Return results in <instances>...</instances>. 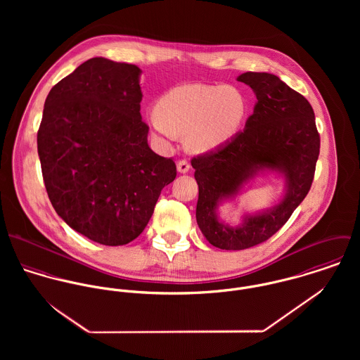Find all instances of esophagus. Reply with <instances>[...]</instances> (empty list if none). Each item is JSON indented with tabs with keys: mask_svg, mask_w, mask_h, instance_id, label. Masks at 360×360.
<instances>
[{
	"mask_svg": "<svg viewBox=\"0 0 360 360\" xmlns=\"http://www.w3.org/2000/svg\"><path fill=\"white\" fill-rule=\"evenodd\" d=\"M190 170V163H188V160H186V159H181V160H179L177 162V172L179 173H187Z\"/></svg>",
	"mask_w": 360,
	"mask_h": 360,
	"instance_id": "34e87169",
	"label": "esophagus"
}]
</instances>
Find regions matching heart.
<instances>
[{
    "label": "heart",
    "instance_id": "obj_1",
    "mask_svg": "<svg viewBox=\"0 0 360 360\" xmlns=\"http://www.w3.org/2000/svg\"><path fill=\"white\" fill-rule=\"evenodd\" d=\"M247 100L233 86L181 84L166 91L146 120L153 134L169 141L184 136L193 153H207L224 146L240 130Z\"/></svg>",
    "mask_w": 360,
    "mask_h": 360
}]
</instances>
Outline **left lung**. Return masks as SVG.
Masks as SVG:
<instances>
[{
    "label": "left lung",
    "mask_w": 360,
    "mask_h": 360,
    "mask_svg": "<svg viewBox=\"0 0 360 360\" xmlns=\"http://www.w3.org/2000/svg\"><path fill=\"white\" fill-rule=\"evenodd\" d=\"M237 80L257 96L245 129L217 150L191 160L200 193L198 227L213 247L226 251L255 247L287 223L310 190L320 153L314 112L304 96L266 72H247ZM263 171H274L285 179L281 202L246 214L238 226L220 221L218 206L233 200Z\"/></svg>",
    "instance_id": "8db88e82"
}]
</instances>
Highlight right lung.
Segmentation results:
<instances>
[{"label": "right lung", "instance_id": "1", "mask_svg": "<svg viewBox=\"0 0 360 360\" xmlns=\"http://www.w3.org/2000/svg\"><path fill=\"white\" fill-rule=\"evenodd\" d=\"M141 69L91 58L50 91L37 133L49 198L75 231L124 245L148 224L173 159L148 146L140 103Z\"/></svg>", "mask_w": 360, "mask_h": 360}]
</instances>
